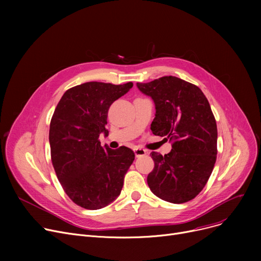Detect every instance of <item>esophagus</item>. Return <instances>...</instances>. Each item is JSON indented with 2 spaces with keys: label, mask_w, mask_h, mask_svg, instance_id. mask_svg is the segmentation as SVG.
<instances>
[{
  "label": "esophagus",
  "mask_w": 261,
  "mask_h": 261,
  "mask_svg": "<svg viewBox=\"0 0 261 261\" xmlns=\"http://www.w3.org/2000/svg\"><path fill=\"white\" fill-rule=\"evenodd\" d=\"M134 153H135V156H136V158H140V156L145 155V154L147 153V151H146L145 149H143V148L136 147V148H134Z\"/></svg>",
  "instance_id": "obj_1"
}]
</instances>
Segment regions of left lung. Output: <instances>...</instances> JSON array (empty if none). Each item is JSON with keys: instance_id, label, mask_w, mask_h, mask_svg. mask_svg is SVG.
I'll return each instance as SVG.
<instances>
[{"instance_id": "obj_1", "label": "left lung", "mask_w": 261, "mask_h": 261, "mask_svg": "<svg viewBox=\"0 0 261 261\" xmlns=\"http://www.w3.org/2000/svg\"><path fill=\"white\" fill-rule=\"evenodd\" d=\"M136 87L155 105L152 133L173 141L168 154L151 153L154 168L148 186L170 203L193 200L207 183L217 159V123L210 102L197 86L174 76Z\"/></svg>"}]
</instances>
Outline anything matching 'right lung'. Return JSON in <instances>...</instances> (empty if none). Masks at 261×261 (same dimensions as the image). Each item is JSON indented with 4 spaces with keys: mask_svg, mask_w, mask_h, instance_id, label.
Here are the masks:
<instances>
[{
    "mask_svg": "<svg viewBox=\"0 0 261 261\" xmlns=\"http://www.w3.org/2000/svg\"><path fill=\"white\" fill-rule=\"evenodd\" d=\"M132 87V82H86L67 90L55 109L49 126L53 166L65 194L81 207L99 210L120 195L134 152L125 146L102 147L98 139L108 134L110 106Z\"/></svg>",
    "mask_w": 261,
    "mask_h": 261,
    "instance_id": "right-lung-1",
    "label": "right lung"
}]
</instances>
